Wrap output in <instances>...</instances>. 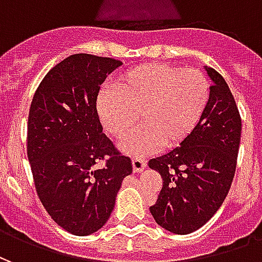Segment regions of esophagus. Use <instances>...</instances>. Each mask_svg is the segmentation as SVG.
<instances>
[{
  "instance_id": "obj_1",
  "label": "esophagus",
  "mask_w": 262,
  "mask_h": 262,
  "mask_svg": "<svg viewBox=\"0 0 262 262\" xmlns=\"http://www.w3.org/2000/svg\"><path fill=\"white\" fill-rule=\"evenodd\" d=\"M132 165H133V170L139 172V171H143L146 168V165H147V161L144 159H140V157H135V159L132 160Z\"/></svg>"
}]
</instances>
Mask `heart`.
I'll return each instance as SVG.
<instances>
[{"instance_id":"obj_1","label":"heart","mask_w":262,"mask_h":262,"mask_svg":"<svg viewBox=\"0 0 262 262\" xmlns=\"http://www.w3.org/2000/svg\"><path fill=\"white\" fill-rule=\"evenodd\" d=\"M210 98L203 73L165 63L137 66L120 74L114 91H103L97 101L98 116L111 136L125 139L123 151L142 156L156 148L181 144L202 118Z\"/></svg>"}]
</instances>
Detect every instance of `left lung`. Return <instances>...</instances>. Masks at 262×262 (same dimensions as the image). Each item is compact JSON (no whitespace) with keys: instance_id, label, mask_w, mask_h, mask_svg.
Masks as SVG:
<instances>
[{"instance_id":"1","label":"left lung","mask_w":262,"mask_h":262,"mask_svg":"<svg viewBox=\"0 0 262 262\" xmlns=\"http://www.w3.org/2000/svg\"><path fill=\"white\" fill-rule=\"evenodd\" d=\"M205 69L212 80L210 98L196 127L181 146L148 161L163 178L150 213L176 234L198 230L217 212L236 172L240 112L225 78L212 67Z\"/></svg>"}]
</instances>
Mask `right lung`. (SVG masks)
Returning <instances> with one entry per match:
<instances>
[{"label": "right lung", "instance_id": "add662e5", "mask_svg": "<svg viewBox=\"0 0 262 262\" xmlns=\"http://www.w3.org/2000/svg\"><path fill=\"white\" fill-rule=\"evenodd\" d=\"M119 60L78 53L45 75L28 116L26 151L37 196L75 236L99 230L115 206L132 160L102 133L97 98Z\"/></svg>", "mask_w": 262, "mask_h": 262}]
</instances>
